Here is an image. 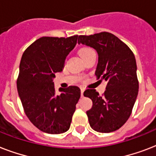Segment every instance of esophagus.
I'll return each instance as SVG.
<instances>
[{
	"label": "esophagus",
	"instance_id": "34e87169",
	"mask_svg": "<svg viewBox=\"0 0 156 156\" xmlns=\"http://www.w3.org/2000/svg\"><path fill=\"white\" fill-rule=\"evenodd\" d=\"M84 90H85L84 88H81V96H82V97L83 96V92H84Z\"/></svg>",
	"mask_w": 156,
	"mask_h": 156
}]
</instances>
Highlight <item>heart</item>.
<instances>
[{
    "label": "heart",
    "mask_w": 156,
    "mask_h": 156,
    "mask_svg": "<svg viewBox=\"0 0 156 156\" xmlns=\"http://www.w3.org/2000/svg\"><path fill=\"white\" fill-rule=\"evenodd\" d=\"M91 51H93L90 48H81L80 49V55L82 56V57L83 56H84L85 55H87V53H89V52H90Z\"/></svg>",
    "instance_id": "1"
}]
</instances>
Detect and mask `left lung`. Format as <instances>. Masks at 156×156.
Here are the masks:
<instances>
[{
    "label": "left lung",
    "mask_w": 156,
    "mask_h": 156,
    "mask_svg": "<svg viewBox=\"0 0 156 156\" xmlns=\"http://www.w3.org/2000/svg\"><path fill=\"white\" fill-rule=\"evenodd\" d=\"M78 44L96 50L99 59L95 75L107 83L103 95L95 89H87L83 93L93 103L92 108L87 112L89 124L100 133L113 132L127 121L138 96L135 56L125 43L105 31L79 35Z\"/></svg>",
    "instance_id": "obj_1"
}]
</instances>
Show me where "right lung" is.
Instances as JSON below:
<instances>
[{
	"mask_svg": "<svg viewBox=\"0 0 156 156\" xmlns=\"http://www.w3.org/2000/svg\"><path fill=\"white\" fill-rule=\"evenodd\" d=\"M78 35L68 38L41 37L23 52L17 88L23 109L30 122L47 133H65L70 126L79 87L60 88L56 94L53 78L61 72L66 56L73 49Z\"/></svg>",
	"mask_w": 156,
	"mask_h": 156,
	"instance_id": "right-lung-1",
	"label": "right lung"
}]
</instances>
